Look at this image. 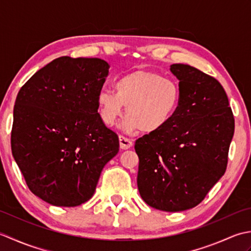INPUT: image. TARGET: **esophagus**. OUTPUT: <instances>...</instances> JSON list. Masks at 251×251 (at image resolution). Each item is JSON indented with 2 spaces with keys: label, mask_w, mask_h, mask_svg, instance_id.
<instances>
[{
  "label": "esophagus",
  "mask_w": 251,
  "mask_h": 251,
  "mask_svg": "<svg viewBox=\"0 0 251 251\" xmlns=\"http://www.w3.org/2000/svg\"><path fill=\"white\" fill-rule=\"evenodd\" d=\"M119 139H120V147H121V149H123V150H127V149L132 147V141L130 139H128V138L120 135Z\"/></svg>",
  "instance_id": "34e87169"
}]
</instances>
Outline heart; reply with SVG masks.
Masks as SVG:
<instances>
[{
  "mask_svg": "<svg viewBox=\"0 0 251 251\" xmlns=\"http://www.w3.org/2000/svg\"><path fill=\"white\" fill-rule=\"evenodd\" d=\"M114 90L98 94L99 114L105 125L112 126L126 106L128 115L121 127L127 132H157L173 119L180 102L177 83L154 71L138 70L122 75L114 82Z\"/></svg>",
  "mask_w": 251,
  "mask_h": 251,
  "instance_id": "1",
  "label": "heart"
}]
</instances>
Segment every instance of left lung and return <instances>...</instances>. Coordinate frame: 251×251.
Wrapping results in <instances>:
<instances>
[{
  "instance_id": "8db88e82",
  "label": "left lung",
  "mask_w": 251,
  "mask_h": 251,
  "mask_svg": "<svg viewBox=\"0 0 251 251\" xmlns=\"http://www.w3.org/2000/svg\"><path fill=\"white\" fill-rule=\"evenodd\" d=\"M180 102L168 124L136 140L140 196L155 209L197 206L226 173L234 116L222 85L199 69L170 66Z\"/></svg>"
}]
</instances>
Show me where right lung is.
I'll use <instances>...</instances> for the list:
<instances>
[{
    "label": "right lung",
    "mask_w": 251,
    "mask_h": 251,
    "mask_svg": "<svg viewBox=\"0 0 251 251\" xmlns=\"http://www.w3.org/2000/svg\"><path fill=\"white\" fill-rule=\"evenodd\" d=\"M99 58L59 57L20 88L14 106L12 153L30 191L50 205L92 199L119 137L98 113L109 73Z\"/></svg>",
    "instance_id": "1"
}]
</instances>
